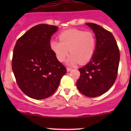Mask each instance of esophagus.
Listing matches in <instances>:
<instances>
[{
    "mask_svg": "<svg viewBox=\"0 0 131 131\" xmlns=\"http://www.w3.org/2000/svg\"><path fill=\"white\" fill-rule=\"evenodd\" d=\"M67 71H68V72H70V71L72 70V68H67Z\"/></svg>",
    "mask_w": 131,
    "mask_h": 131,
    "instance_id": "1",
    "label": "esophagus"
}]
</instances>
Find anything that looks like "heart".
<instances>
[{"instance_id":"heart-1","label":"heart","mask_w":131,"mask_h":131,"mask_svg":"<svg viewBox=\"0 0 131 131\" xmlns=\"http://www.w3.org/2000/svg\"><path fill=\"white\" fill-rule=\"evenodd\" d=\"M59 39V40H51L50 46L59 61H64L68 54V50L71 55L67 62L70 65L79 62L80 64L88 63L94 54L96 40L90 31L70 29L61 33Z\"/></svg>"}]
</instances>
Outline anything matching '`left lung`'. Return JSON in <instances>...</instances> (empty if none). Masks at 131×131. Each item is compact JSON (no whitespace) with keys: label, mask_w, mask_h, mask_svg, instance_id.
Returning <instances> with one entry per match:
<instances>
[{"label":"left lung","mask_w":131,"mask_h":131,"mask_svg":"<svg viewBox=\"0 0 131 131\" xmlns=\"http://www.w3.org/2000/svg\"><path fill=\"white\" fill-rule=\"evenodd\" d=\"M93 30L96 39L94 54L90 61L79 68L77 82L79 91L85 96L94 97L110 89L115 82L120 61L117 42L110 31L94 23H86Z\"/></svg>","instance_id":"left-lung-1"}]
</instances>
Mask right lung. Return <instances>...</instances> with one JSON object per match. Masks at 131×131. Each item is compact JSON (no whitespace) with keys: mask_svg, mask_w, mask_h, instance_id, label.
Wrapping results in <instances>:
<instances>
[{"mask_svg":"<svg viewBox=\"0 0 131 131\" xmlns=\"http://www.w3.org/2000/svg\"><path fill=\"white\" fill-rule=\"evenodd\" d=\"M54 25L40 24L22 35L13 51L12 69L20 89L30 97L42 100L51 96L67 73L51 49Z\"/></svg>","mask_w":131,"mask_h":131,"instance_id":"obj_1","label":"right lung"}]
</instances>
